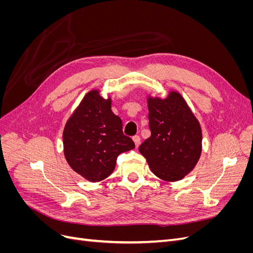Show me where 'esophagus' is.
<instances>
[{
    "mask_svg": "<svg viewBox=\"0 0 253 253\" xmlns=\"http://www.w3.org/2000/svg\"><path fill=\"white\" fill-rule=\"evenodd\" d=\"M133 141H134V143H135V147L138 148L139 144H140V137L137 136V135L134 136V137H133Z\"/></svg>",
    "mask_w": 253,
    "mask_h": 253,
    "instance_id": "obj_1",
    "label": "esophagus"
}]
</instances>
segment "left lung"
<instances>
[{"mask_svg": "<svg viewBox=\"0 0 253 253\" xmlns=\"http://www.w3.org/2000/svg\"><path fill=\"white\" fill-rule=\"evenodd\" d=\"M148 108L151 136L139 145V152L157 177L179 180L200 159L201 126L176 91L166 99L150 98Z\"/></svg>", "mask_w": 253, "mask_h": 253, "instance_id": "obj_1", "label": "left lung"}]
</instances>
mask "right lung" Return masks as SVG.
I'll return each mask as SVG.
<instances>
[{
    "label": "right lung",
    "mask_w": 253,
    "mask_h": 253,
    "mask_svg": "<svg viewBox=\"0 0 253 253\" xmlns=\"http://www.w3.org/2000/svg\"><path fill=\"white\" fill-rule=\"evenodd\" d=\"M64 155L72 169L89 181L114 171L119 154L135 148L122 132V121L111 110V99L91 90L68 119L63 131Z\"/></svg>",
    "instance_id": "obj_1"
}]
</instances>
